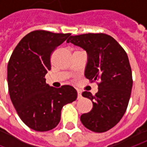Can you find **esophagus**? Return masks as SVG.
I'll return each instance as SVG.
<instances>
[{"label":"esophagus","instance_id":"1","mask_svg":"<svg viewBox=\"0 0 147 147\" xmlns=\"http://www.w3.org/2000/svg\"><path fill=\"white\" fill-rule=\"evenodd\" d=\"M77 95H78V96H77V98L78 99H80V98H81V91H80V90H77Z\"/></svg>","mask_w":147,"mask_h":147}]
</instances>
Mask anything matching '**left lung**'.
Returning <instances> with one entry per match:
<instances>
[{"mask_svg":"<svg viewBox=\"0 0 147 147\" xmlns=\"http://www.w3.org/2000/svg\"><path fill=\"white\" fill-rule=\"evenodd\" d=\"M67 42L86 50L85 77L91 83L97 81L98 86L95 95L82 93L92 101L93 108L81 115L80 121L93 132H107L119 123L128 107L133 87L128 55L113 37L104 33L71 36Z\"/></svg>","mask_w":147,"mask_h":147,"instance_id":"obj_1","label":"left lung"}]
</instances>
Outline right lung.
<instances>
[{
	"instance_id": "right-lung-1",
	"label": "right lung",
	"mask_w": 147,
	"mask_h": 147,
	"mask_svg": "<svg viewBox=\"0 0 147 147\" xmlns=\"http://www.w3.org/2000/svg\"><path fill=\"white\" fill-rule=\"evenodd\" d=\"M70 33L36 30L23 37L8 63L7 80L11 102L18 116L30 129L46 132L61 119L63 106L74 102L77 92L71 85L56 89L45 82L51 69L50 57Z\"/></svg>"
}]
</instances>
